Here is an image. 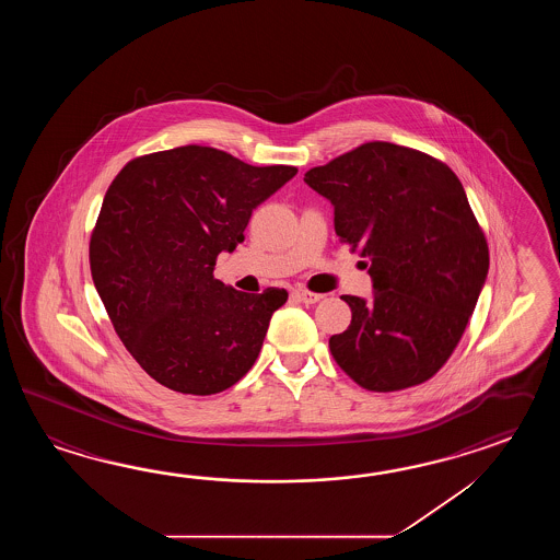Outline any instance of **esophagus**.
<instances>
[{"instance_id":"esophagus-1","label":"esophagus","mask_w":560,"mask_h":560,"mask_svg":"<svg viewBox=\"0 0 560 560\" xmlns=\"http://www.w3.org/2000/svg\"><path fill=\"white\" fill-rule=\"evenodd\" d=\"M294 296L300 300V302H304V304H316V302H320L322 294H316V292H308V290H302V288H298L294 290Z\"/></svg>"}]
</instances>
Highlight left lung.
I'll return each mask as SVG.
<instances>
[{
	"label": "left lung",
	"mask_w": 560,
	"mask_h": 560,
	"mask_svg": "<svg viewBox=\"0 0 560 560\" xmlns=\"http://www.w3.org/2000/svg\"><path fill=\"white\" fill-rule=\"evenodd\" d=\"M342 244L369 258L374 300L342 296L334 360L358 386L394 393L432 378L465 334L488 275V244L465 188L432 155L369 142L312 167Z\"/></svg>",
	"instance_id": "obj_1"
}]
</instances>
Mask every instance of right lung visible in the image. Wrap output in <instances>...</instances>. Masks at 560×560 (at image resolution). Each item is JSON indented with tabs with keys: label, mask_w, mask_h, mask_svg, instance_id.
Segmentation results:
<instances>
[{
	"label": "right lung",
	"mask_w": 560,
	"mask_h": 560,
	"mask_svg": "<svg viewBox=\"0 0 560 560\" xmlns=\"http://www.w3.org/2000/svg\"><path fill=\"white\" fill-rule=\"evenodd\" d=\"M296 172L179 145L133 158L109 184L92 278L119 340L162 386L208 396L254 366L288 292H240L215 280V258L244 242L252 210Z\"/></svg>",
	"instance_id": "1"
}]
</instances>
